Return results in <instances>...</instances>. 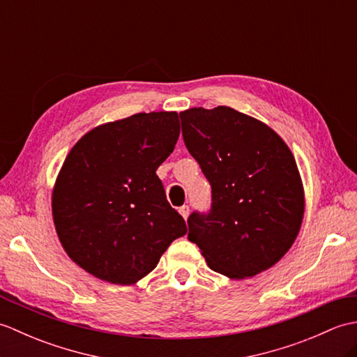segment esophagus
<instances>
[{"label": "esophagus", "mask_w": 357, "mask_h": 357, "mask_svg": "<svg viewBox=\"0 0 357 357\" xmlns=\"http://www.w3.org/2000/svg\"><path fill=\"white\" fill-rule=\"evenodd\" d=\"M179 213H181V216H183L184 219H187V218H188V213H190V208H188V206L179 207Z\"/></svg>", "instance_id": "34e87169"}]
</instances>
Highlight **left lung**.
Returning a JSON list of instances; mask_svg holds the SVG:
<instances>
[{"label":"left lung","instance_id":"8db88e82","mask_svg":"<svg viewBox=\"0 0 357 357\" xmlns=\"http://www.w3.org/2000/svg\"><path fill=\"white\" fill-rule=\"evenodd\" d=\"M179 116L185 146L211 185V210L187 219L188 241L227 278L273 267L304 219V187L291 150L267 124L225 105Z\"/></svg>","mask_w":357,"mask_h":357}]
</instances>
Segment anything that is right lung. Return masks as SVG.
Listing matches in <instances>:
<instances>
[{
    "instance_id": "1",
    "label": "right lung",
    "mask_w": 357,
    "mask_h": 357,
    "mask_svg": "<svg viewBox=\"0 0 357 357\" xmlns=\"http://www.w3.org/2000/svg\"><path fill=\"white\" fill-rule=\"evenodd\" d=\"M178 138L176 112H150L98 126L75 144L52 193L53 224L75 264L132 285L184 236L156 174Z\"/></svg>"
}]
</instances>
